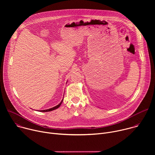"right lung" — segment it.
Here are the masks:
<instances>
[{"label": "right lung", "mask_w": 155, "mask_h": 155, "mask_svg": "<svg viewBox=\"0 0 155 155\" xmlns=\"http://www.w3.org/2000/svg\"><path fill=\"white\" fill-rule=\"evenodd\" d=\"M62 101H63V99L62 100V101L58 104V105H57L56 106H55V107H52V108H49V109H47V110H40L39 112H50V111H52V110H55V109H57L58 108H59V107H60V105H61V104H62Z\"/></svg>", "instance_id": "right-lung-1"}]
</instances>
